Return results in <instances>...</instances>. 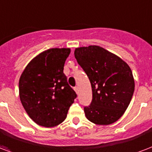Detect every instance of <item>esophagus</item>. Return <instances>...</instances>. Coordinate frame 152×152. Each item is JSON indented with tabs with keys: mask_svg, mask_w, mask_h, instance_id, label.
<instances>
[{
	"mask_svg": "<svg viewBox=\"0 0 152 152\" xmlns=\"http://www.w3.org/2000/svg\"><path fill=\"white\" fill-rule=\"evenodd\" d=\"M74 90L76 91V92L77 93V94H79V87L78 86L75 87V88H74Z\"/></svg>",
	"mask_w": 152,
	"mask_h": 152,
	"instance_id": "esophagus-1",
	"label": "esophagus"
}]
</instances>
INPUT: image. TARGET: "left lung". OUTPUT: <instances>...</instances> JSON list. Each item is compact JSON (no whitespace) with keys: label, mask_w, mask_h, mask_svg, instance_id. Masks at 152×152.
<instances>
[{"label":"left lung","mask_w":152,"mask_h":152,"mask_svg":"<svg viewBox=\"0 0 152 152\" xmlns=\"http://www.w3.org/2000/svg\"><path fill=\"white\" fill-rule=\"evenodd\" d=\"M74 54L91 85L92 99L84 107L87 119L99 125L117 121L128 107L135 90L130 67L96 45L76 48Z\"/></svg>","instance_id":"8db88e82"}]
</instances>
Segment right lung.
Segmentation results:
<instances>
[{
	"instance_id": "obj_1",
	"label": "right lung",
	"mask_w": 152,
	"mask_h": 152,
	"mask_svg": "<svg viewBox=\"0 0 152 152\" xmlns=\"http://www.w3.org/2000/svg\"><path fill=\"white\" fill-rule=\"evenodd\" d=\"M70 52L69 48L45 51L31 61L20 76V99L38 125L51 127L60 124L77 96L64 73Z\"/></svg>"
}]
</instances>
